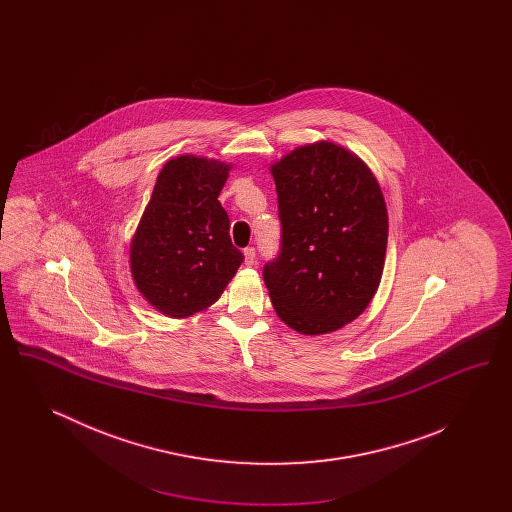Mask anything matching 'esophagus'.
Segmentation results:
<instances>
[{"label":"esophagus","mask_w":512,"mask_h":512,"mask_svg":"<svg viewBox=\"0 0 512 512\" xmlns=\"http://www.w3.org/2000/svg\"><path fill=\"white\" fill-rule=\"evenodd\" d=\"M245 265L247 267H253L257 263V253H255V247H245Z\"/></svg>","instance_id":"obj_1"}]
</instances>
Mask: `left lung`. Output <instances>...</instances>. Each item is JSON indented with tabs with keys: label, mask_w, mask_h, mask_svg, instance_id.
<instances>
[{
	"label": "left lung",
	"mask_w": 512,
	"mask_h": 512,
	"mask_svg": "<svg viewBox=\"0 0 512 512\" xmlns=\"http://www.w3.org/2000/svg\"><path fill=\"white\" fill-rule=\"evenodd\" d=\"M280 249L263 267L270 301L301 334L355 320L378 290L386 247L384 195L365 163L328 142L303 146L272 167Z\"/></svg>",
	"instance_id": "1"
}]
</instances>
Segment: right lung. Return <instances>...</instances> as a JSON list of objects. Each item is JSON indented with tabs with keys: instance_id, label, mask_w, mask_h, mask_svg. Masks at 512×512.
Instances as JSON below:
<instances>
[{
	"instance_id": "add662e5",
	"label": "right lung",
	"mask_w": 512,
	"mask_h": 512,
	"mask_svg": "<svg viewBox=\"0 0 512 512\" xmlns=\"http://www.w3.org/2000/svg\"><path fill=\"white\" fill-rule=\"evenodd\" d=\"M230 167L182 155L159 172L130 245L138 290L161 313L190 317L220 297L244 261L219 194Z\"/></svg>"
}]
</instances>
